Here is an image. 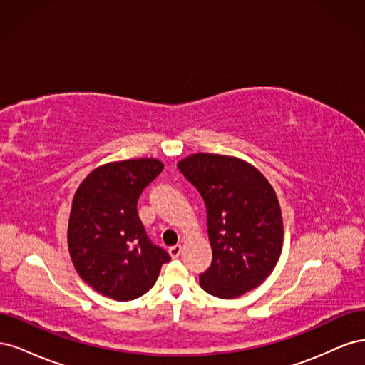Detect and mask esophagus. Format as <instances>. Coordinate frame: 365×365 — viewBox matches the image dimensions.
<instances>
[{
	"label": "esophagus",
	"mask_w": 365,
	"mask_h": 365,
	"mask_svg": "<svg viewBox=\"0 0 365 365\" xmlns=\"http://www.w3.org/2000/svg\"><path fill=\"white\" fill-rule=\"evenodd\" d=\"M181 250H182V248H181L180 244L170 247V248H169V254L172 256V259H178L180 254H181Z\"/></svg>",
	"instance_id": "esophagus-1"
}]
</instances>
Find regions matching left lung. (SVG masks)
Listing matches in <instances>:
<instances>
[{"instance_id":"left-lung-1","label":"left lung","mask_w":365,"mask_h":365,"mask_svg":"<svg viewBox=\"0 0 365 365\" xmlns=\"http://www.w3.org/2000/svg\"><path fill=\"white\" fill-rule=\"evenodd\" d=\"M178 169L205 204L212 264L201 288L236 298L259 286L277 264L283 222L277 196L251 164L233 157L195 153Z\"/></svg>"}]
</instances>
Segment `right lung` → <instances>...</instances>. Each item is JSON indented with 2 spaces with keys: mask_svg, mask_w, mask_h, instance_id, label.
<instances>
[{
  "mask_svg": "<svg viewBox=\"0 0 365 365\" xmlns=\"http://www.w3.org/2000/svg\"><path fill=\"white\" fill-rule=\"evenodd\" d=\"M163 170L152 158L109 163L77 189L68 250L82 280L117 302L146 294L170 256L146 235L137 213L143 190Z\"/></svg>",
  "mask_w": 365,
  "mask_h": 365,
  "instance_id": "1",
  "label": "right lung"
}]
</instances>
